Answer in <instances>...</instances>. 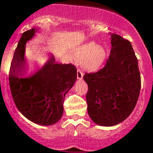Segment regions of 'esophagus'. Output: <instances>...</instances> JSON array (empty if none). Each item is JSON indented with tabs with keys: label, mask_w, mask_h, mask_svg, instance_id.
I'll list each match as a JSON object with an SVG mask.
<instances>
[{
	"label": "esophagus",
	"mask_w": 153,
	"mask_h": 153,
	"mask_svg": "<svg viewBox=\"0 0 153 153\" xmlns=\"http://www.w3.org/2000/svg\"><path fill=\"white\" fill-rule=\"evenodd\" d=\"M83 75H84L83 72L80 69H78V70H77V74H76L77 79H78L79 80H81L83 78Z\"/></svg>",
	"instance_id": "1"
}]
</instances>
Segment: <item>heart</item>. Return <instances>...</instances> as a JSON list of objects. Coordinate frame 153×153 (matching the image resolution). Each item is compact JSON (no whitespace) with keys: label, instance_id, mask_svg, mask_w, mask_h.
I'll list each match as a JSON object with an SVG mask.
<instances>
[{"label":"heart","instance_id":"b5f03b06","mask_svg":"<svg viewBox=\"0 0 153 153\" xmlns=\"http://www.w3.org/2000/svg\"><path fill=\"white\" fill-rule=\"evenodd\" d=\"M74 54L78 59H83V65L89 71H96L105 59V51L95 42H90L79 45L74 50Z\"/></svg>","mask_w":153,"mask_h":153}]
</instances>
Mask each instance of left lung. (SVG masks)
<instances>
[{
    "label": "left lung",
    "mask_w": 153,
    "mask_h": 153,
    "mask_svg": "<svg viewBox=\"0 0 153 153\" xmlns=\"http://www.w3.org/2000/svg\"><path fill=\"white\" fill-rule=\"evenodd\" d=\"M111 37L112 48L105 65L83 76L88 86V114L96 124L107 127L130 116L141 89L138 59L131 43L116 34L111 33Z\"/></svg>",
    "instance_id": "left-lung-1"
}]
</instances>
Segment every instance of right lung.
Masks as SVG:
<instances>
[{
	"label": "right lung",
	"mask_w": 153,
	"mask_h": 153,
	"mask_svg": "<svg viewBox=\"0 0 153 153\" xmlns=\"http://www.w3.org/2000/svg\"><path fill=\"white\" fill-rule=\"evenodd\" d=\"M35 33L31 29L23 33L14 53L9 70V86L19 111L34 123L51 125L61 119L65 94L74 85L76 68L72 64H58L51 56L33 76L19 78L26 69L25 45Z\"/></svg>",
	"instance_id": "obj_1"
}]
</instances>
